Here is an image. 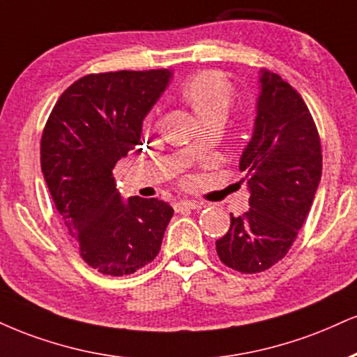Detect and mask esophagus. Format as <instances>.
I'll return each mask as SVG.
<instances>
[{
	"mask_svg": "<svg viewBox=\"0 0 357 357\" xmlns=\"http://www.w3.org/2000/svg\"><path fill=\"white\" fill-rule=\"evenodd\" d=\"M201 206L203 204L197 203V201L183 199V201H178V203L174 204V209H176V213H183V211H191V209H199Z\"/></svg>",
	"mask_w": 357,
	"mask_h": 357,
	"instance_id": "obj_1",
	"label": "esophagus"
}]
</instances>
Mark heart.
<instances>
[{"instance_id": "1", "label": "heart", "mask_w": 357, "mask_h": 357, "mask_svg": "<svg viewBox=\"0 0 357 357\" xmlns=\"http://www.w3.org/2000/svg\"><path fill=\"white\" fill-rule=\"evenodd\" d=\"M184 100L197 118L209 113H227L233 102V86L220 73L203 71L188 81L183 89Z\"/></svg>"}]
</instances>
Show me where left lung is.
<instances>
[{"mask_svg": "<svg viewBox=\"0 0 357 357\" xmlns=\"http://www.w3.org/2000/svg\"><path fill=\"white\" fill-rule=\"evenodd\" d=\"M255 132L239 169L246 171L249 211L216 241L220 259L244 274L269 269L287 255L306 220L323 171L321 139L306 102L289 83L261 71Z\"/></svg>", "mask_w": 357, "mask_h": 357, "instance_id": "8db88e82", "label": "left lung"}]
</instances>
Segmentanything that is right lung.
I'll use <instances>...</instances> for the list:
<instances>
[{"instance_id":"obj_1","label":"right lung","mask_w":357,"mask_h":357,"mask_svg":"<svg viewBox=\"0 0 357 357\" xmlns=\"http://www.w3.org/2000/svg\"><path fill=\"white\" fill-rule=\"evenodd\" d=\"M169 70L86 75L58 98L41 136V171L79 256L106 276H126L158 256L173 208L132 196L124 203L113 169L141 151L144 116Z\"/></svg>"}]
</instances>
